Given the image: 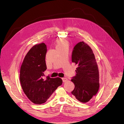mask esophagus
Here are the masks:
<instances>
[{
  "mask_svg": "<svg viewBox=\"0 0 124 124\" xmlns=\"http://www.w3.org/2000/svg\"><path fill=\"white\" fill-rule=\"evenodd\" d=\"M62 80L63 82H66L67 81L68 79L65 78H62Z\"/></svg>",
  "mask_w": 124,
  "mask_h": 124,
  "instance_id": "1",
  "label": "esophagus"
}]
</instances>
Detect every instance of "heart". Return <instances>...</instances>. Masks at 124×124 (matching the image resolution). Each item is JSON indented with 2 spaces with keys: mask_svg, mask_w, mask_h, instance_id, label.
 Wrapping results in <instances>:
<instances>
[{
  "mask_svg": "<svg viewBox=\"0 0 124 124\" xmlns=\"http://www.w3.org/2000/svg\"><path fill=\"white\" fill-rule=\"evenodd\" d=\"M68 47H69V42L66 40L61 39L57 41V45H56L57 49L64 48H68Z\"/></svg>",
  "mask_w": 124,
  "mask_h": 124,
  "instance_id": "heart-1",
  "label": "heart"
}]
</instances>
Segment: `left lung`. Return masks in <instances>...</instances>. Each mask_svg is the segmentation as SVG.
I'll return each mask as SVG.
<instances>
[{
  "instance_id": "8db88e82",
  "label": "left lung",
  "mask_w": 124,
  "mask_h": 124,
  "mask_svg": "<svg viewBox=\"0 0 124 124\" xmlns=\"http://www.w3.org/2000/svg\"><path fill=\"white\" fill-rule=\"evenodd\" d=\"M71 61L77 65L76 76L72 77L75 88L71 93L82 103L89 101L95 96L99 89L98 64L91 48L83 41L74 46Z\"/></svg>"
}]
</instances>
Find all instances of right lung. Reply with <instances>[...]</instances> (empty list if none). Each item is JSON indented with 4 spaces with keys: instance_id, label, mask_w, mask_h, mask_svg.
<instances>
[{
    "instance_id": "right-lung-1",
    "label": "right lung",
    "mask_w": 124,
    "mask_h": 124,
    "mask_svg": "<svg viewBox=\"0 0 124 124\" xmlns=\"http://www.w3.org/2000/svg\"><path fill=\"white\" fill-rule=\"evenodd\" d=\"M45 43L33 46L25 55L20 70V81L27 97L32 103L40 105L46 103L57 87L62 84L60 78L43 79L46 70Z\"/></svg>"
}]
</instances>
